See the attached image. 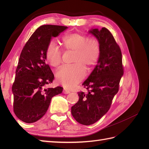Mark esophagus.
<instances>
[{"mask_svg": "<svg viewBox=\"0 0 149 149\" xmlns=\"http://www.w3.org/2000/svg\"><path fill=\"white\" fill-rule=\"evenodd\" d=\"M63 93H65V94H68V93H70V91L68 90L65 89V88H64V89H63Z\"/></svg>", "mask_w": 149, "mask_h": 149, "instance_id": "esophagus-1", "label": "esophagus"}]
</instances>
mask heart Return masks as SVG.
Here are the masks:
<instances>
[{"mask_svg": "<svg viewBox=\"0 0 149 149\" xmlns=\"http://www.w3.org/2000/svg\"><path fill=\"white\" fill-rule=\"evenodd\" d=\"M61 43L66 50L74 52L72 65H65L56 73V79L59 84L67 88H72L83 80L86 70L96 65L100 53L99 41L95 37L88 38L80 33L66 34L62 38ZM45 58L50 66L57 68L62 60V51L54 42L47 46Z\"/></svg>", "mask_w": 149, "mask_h": 149, "instance_id": "b5f03b06", "label": "heart"}]
</instances>
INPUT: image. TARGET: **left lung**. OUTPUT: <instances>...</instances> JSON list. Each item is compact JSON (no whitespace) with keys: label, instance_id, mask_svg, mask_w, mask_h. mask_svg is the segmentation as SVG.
Segmentation results:
<instances>
[{"label":"left lung","instance_id":"1","mask_svg":"<svg viewBox=\"0 0 149 149\" xmlns=\"http://www.w3.org/2000/svg\"><path fill=\"white\" fill-rule=\"evenodd\" d=\"M90 33L99 41L100 56L97 65L83 83L86 90L78 92L79 99L71 109L75 120L85 125L95 123L108 111L123 74L122 52L113 34L106 27Z\"/></svg>","mask_w":149,"mask_h":149}]
</instances>
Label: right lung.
Instances as JSON below:
<instances>
[{
    "mask_svg": "<svg viewBox=\"0 0 149 149\" xmlns=\"http://www.w3.org/2000/svg\"><path fill=\"white\" fill-rule=\"evenodd\" d=\"M67 27L43 25L34 31L22 49L12 86L13 110L18 118L33 123L46 113L52 98L62 93L63 88H47L54 75L45 62L47 46Z\"/></svg>",
    "mask_w": 149,
    "mask_h": 149,
    "instance_id": "obj_1",
    "label": "right lung"
}]
</instances>
